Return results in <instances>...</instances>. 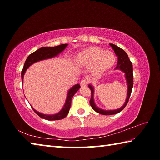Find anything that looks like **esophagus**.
Here are the masks:
<instances>
[{
    "label": "esophagus",
    "mask_w": 160,
    "mask_h": 160,
    "mask_svg": "<svg viewBox=\"0 0 160 160\" xmlns=\"http://www.w3.org/2000/svg\"><path fill=\"white\" fill-rule=\"evenodd\" d=\"M88 84V80L87 79H82L80 81V85L81 86H86Z\"/></svg>",
    "instance_id": "obj_1"
}]
</instances>
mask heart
Segmentation results:
<instances>
[{"label": "heart", "mask_w": 160, "mask_h": 160, "mask_svg": "<svg viewBox=\"0 0 160 160\" xmlns=\"http://www.w3.org/2000/svg\"><path fill=\"white\" fill-rule=\"evenodd\" d=\"M116 61L112 52L105 51L99 48H88L76 56V62L81 66H93V72L99 74L112 68Z\"/></svg>", "instance_id": "obj_1"}]
</instances>
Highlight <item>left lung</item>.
Masks as SVG:
<instances>
[{"label":"left lung","instance_id":"left-lung-1","mask_svg":"<svg viewBox=\"0 0 160 160\" xmlns=\"http://www.w3.org/2000/svg\"><path fill=\"white\" fill-rule=\"evenodd\" d=\"M110 46L112 47V48L116 53V55L117 56V58H118L117 66L116 67V69H120L121 70H122L123 72H125L126 74L127 84H128V93H127V98L126 100V102L122 107H121L120 109H116V110L104 111L99 109V108L97 107L95 105V104H94V98H93V92H94L93 88L91 85H89V88H90L91 90V99L90 100L91 107L94 111H95V112L100 113V114H103V115H113L121 112V111L126 107L127 104H128L129 98L130 97H131L132 87H133L132 65L131 61H130L128 55H127L126 51H124L122 48L118 47L117 46H116L115 44H110Z\"/></svg>","mask_w":160,"mask_h":160}]
</instances>
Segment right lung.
<instances>
[{"instance_id":"obj_1","label":"right lung","mask_w":160,"mask_h":160,"mask_svg":"<svg viewBox=\"0 0 160 160\" xmlns=\"http://www.w3.org/2000/svg\"><path fill=\"white\" fill-rule=\"evenodd\" d=\"M67 45H68L67 44H64L56 46V47H42V48H39V49L37 50L36 51H34V52H33L32 53H31L30 55L27 58L26 61L25 62V65H24L23 69L22 70V73H21L22 81H23V76L26 71V70L28 69L32 64H33L34 63H35V62H37L39 61L50 58L57 56L59 53H61V51H63L65 48H66ZM80 88V85L77 84V85H75V86L72 87L71 89H70L68 92V93L66 102L63 108L61 110L60 112L56 113V114L46 115L37 112V111L34 110L33 108H32V109L34 110V112L36 113L38 116H40V117L42 118L46 119V120L53 121V120H61V119H63L66 117V116L68 115V113L70 108V105H71V100H72V97H73L75 92L79 90Z\"/></svg>"}]
</instances>
